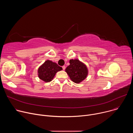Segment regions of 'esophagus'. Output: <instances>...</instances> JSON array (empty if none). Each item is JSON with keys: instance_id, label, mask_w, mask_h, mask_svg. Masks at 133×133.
<instances>
[{"instance_id": "34e87169", "label": "esophagus", "mask_w": 133, "mask_h": 133, "mask_svg": "<svg viewBox=\"0 0 133 133\" xmlns=\"http://www.w3.org/2000/svg\"><path fill=\"white\" fill-rule=\"evenodd\" d=\"M62 68H63V70H65V68H66V66H62Z\"/></svg>"}]
</instances>
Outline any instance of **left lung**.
Listing matches in <instances>:
<instances>
[{"mask_svg": "<svg viewBox=\"0 0 133 133\" xmlns=\"http://www.w3.org/2000/svg\"><path fill=\"white\" fill-rule=\"evenodd\" d=\"M70 65L65 69L70 79L74 83L79 84L86 78L88 70L86 65L77 59L69 61Z\"/></svg>", "mask_w": 133, "mask_h": 133, "instance_id": "8db88e82", "label": "left lung"}]
</instances>
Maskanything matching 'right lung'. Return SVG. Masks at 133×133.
<instances>
[{
  "label": "right lung",
  "mask_w": 133,
  "mask_h": 133,
  "mask_svg": "<svg viewBox=\"0 0 133 133\" xmlns=\"http://www.w3.org/2000/svg\"><path fill=\"white\" fill-rule=\"evenodd\" d=\"M62 70V67L56 63L47 60L38 68V76L43 81L48 83L52 81L57 72Z\"/></svg>",
  "instance_id": "1"
}]
</instances>
